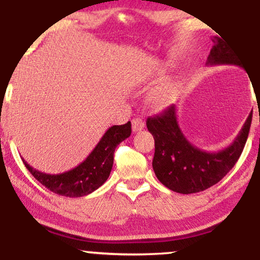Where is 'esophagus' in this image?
<instances>
[{"instance_id":"obj_1","label":"esophagus","mask_w":260,"mask_h":260,"mask_svg":"<svg viewBox=\"0 0 260 260\" xmlns=\"http://www.w3.org/2000/svg\"><path fill=\"white\" fill-rule=\"evenodd\" d=\"M145 123L144 121L142 120V118L137 117V118H133L132 120V129L133 132H139V131H142L143 128H144Z\"/></svg>"}]
</instances>
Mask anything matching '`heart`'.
Masks as SVG:
<instances>
[{
    "label": "heart",
    "mask_w": 260,
    "mask_h": 260,
    "mask_svg": "<svg viewBox=\"0 0 260 260\" xmlns=\"http://www.w3.org/2000/svg\"><path fill=\"white\" fill-rule=\"evenodd\" d=\"M166 96H168V91H162V92H160V94H157L156 99H157V101H162L166 99Z\"/></svg>",
    "instance_id": "obj_1"
}]
</instances>
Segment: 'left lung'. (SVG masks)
Returning <instances> with one entry per match:
<instances>
[{
	"label": "left lung",
	"mask_w": 260,
	"mask_h": 260,
	"mask_svg": "<svg viewBox=\"0 0 260 260\" xmlns=\"http://www.w3.org/2000/svg\"><path fill=\"white\" fill-rule=\"evenodd\" d=\"M213 43L207 64L241 66L237 53L225 41L215 38ZM250 123L252 113L232 144L220 151L208 153L193 145L182 133L175 105L155 117H149L147 127L155 140L153 169L157 180L169 189L182 194L202 192L216 184L240 159Z\"/></svg>",
	"instance_id": "8db88e82"
}]
</instances>
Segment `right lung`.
<instances>
[{
    "mask_svg": "<svg viewBox=\"0 0 260 260\" xmlns=\"http://www.w3.org/2000/svg\"><path fill=\"white\" fill-rule=\"evenodd\" d=\"M131 132H132V126L129 121L121 126L110 127L94 150L89 154V156L77 168L63 174H45L31 168L24 159L23 162L29 172L43 186L56 194L70 197V198L90 194L95 189L103 186L109 178L113 165L115 149L121 142L131 136Z\"/></svg>",
    "mask_w": 260,
    "mask_h": 260,
    "instance_id": "1",
    "label": "right lung"
}]
</instances>
